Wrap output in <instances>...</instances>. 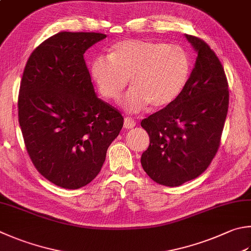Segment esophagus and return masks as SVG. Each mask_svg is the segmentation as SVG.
<instances>
[{
    "label": "esophagus",
    "mask_w": 251,
    "mask_h": 251,
    "mask_svg": "<svg viewBox=\"0 0 251 251\" xmlns=\"http://www.w3.org/2000/svg\"><path fill=\"white\" fill-rule=\"evenodd\" d=\"M136 125V122L132 119V118L126 117L125 118V122H124V126L126 129H132V127H134Z\"/></svg>",
    "instance_id": "1"
}]
</instances>
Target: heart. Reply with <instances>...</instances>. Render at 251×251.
I'll use <instances>...</instances> for the list:
<instances>
[{"label": "heart", "instance_id": "obj_1", "mask_svg": "<svg viewBox=\"0 0 251 251\" xmlns=\"http://www.w3.org/2000/svg\"><path fill=\"white\" fill-rule=\"evenodd\" d=\"M190 75V60L177 45L160 41L126 39L112 46L105 56L91 65V76L100 95L117 100L130 78L132 89L122 99L127 112H138L150 105L160 109L181 95Z\"/></svg>", "mask_w": 251, "mask_h": 251}]
</instances>
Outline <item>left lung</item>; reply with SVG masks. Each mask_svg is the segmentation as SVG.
I'll return each mask as SVG.
<instances>
[{
	"mask_svg": "<svg viewBox=\"0 0 251 251\" xmlns=\"http://www.w3.org/2000/svg\"><path fill=\"white\" fill-rule=\"evenodd\" d=\"M186 38L198 53L186 87L173 103L141 122L150 135L142 167L167 187L192 180L209 167L228 110V83L221 61L200 38Z\"/></svg>",
	"mask_w": 251,
	"mask_h": 251,
	"instance_id": "obj_1",
	"label": "left lung"
}]
</instances>
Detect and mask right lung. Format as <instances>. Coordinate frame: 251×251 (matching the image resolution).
I'll return each instance as SVG.
<instances>
[{"label":"right lung","mask_w":251,"mask_h":251,"mask_svg":"<svg viewBox=\"0 0 251 251\" xmlns=\"http://www.w3.org/2000/svg\"><path fill=\"white\" fill-rule=\"evenodd\" d=\"M99 32L61 31L32 51L18 95V121L36 169L52 183L78 189L100 172L124 126L116 108L96 96L84 60Z\"/></svg>","instance_id":"obj_1"}]
</instances>
